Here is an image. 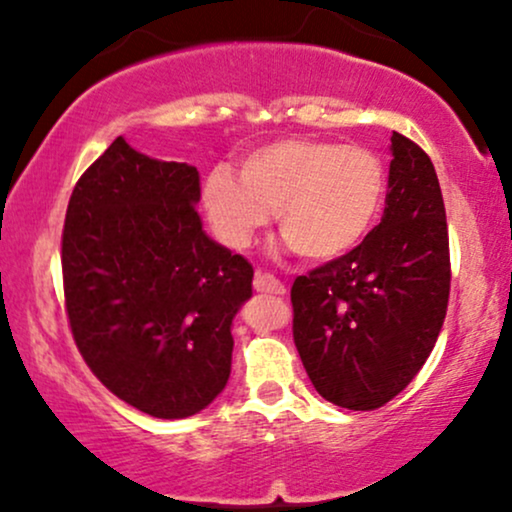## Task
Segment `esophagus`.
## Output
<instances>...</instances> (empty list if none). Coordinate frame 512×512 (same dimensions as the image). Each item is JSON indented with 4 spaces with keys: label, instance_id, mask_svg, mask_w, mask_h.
<instances>
[{
    "label": "esophagus",
    "instance_id": "esophagus-1",
    "mask_svg": "<svg viewBox=\"0 0 512 512\" xmlns=\"http://www.w3.org/2000/svg\"><path fill=\"white\" fill-rule=\"evenodd\" d=\"M252 284H255V291L269 293V296H284L286 293V286L281 284L274 274H267V272H257Z\"/></svg>",
    "mask_w": 512,
    "mask_h": 512
}]
</instances>
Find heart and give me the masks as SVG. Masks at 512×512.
<instances>
[{"mask_svg": "<svg viewBox=\"0 0 512 512\" xmlns=\"http://www.w3.org/2000/svg\"><path fill=\"white\" fill-rule=\"evenodd\" d=\"M385 166L361 144L281 139L231 170L209 173L202 187L207 216L228 248H245L276 211L286 245L313 262L351 252L383 209Z\"/></svg>", "mask_w": 512, "mask_h": 512, "instance_id": "obj_1", "label": "heart"}]
</instances>
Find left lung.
Wrapping results in <instances>:
<instances>
[{
  "label": "left lung",
  "mask_w": 512,
  "mask_h": 512,
  "mask_svg": "<svg viewBox=\"0 0 512 512\" xmlns=\"http://www.w3.org/2000/svg\"><path fill=\"white\" fill-rule=\"evenodd\" d=\"M385 211L346 255L291 286L293 342L315 390L370 411L419 373L448 313L450 243L431 158L392 134Z\"/></svg>",
  "instance_id": "left-lung-1"
}]
</instances>
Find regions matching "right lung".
I'll return each instance as SVG.
<instances>
[{
	"label": "right lung",
	"mask_w": 512,
	"mask_h": 512,
	"mask_svg": "<svg viewBox=\"0 0 512 512\" xmlns=\"http://www.w3.org/2000/svg\"><path fill=\"white\" fill-rule=\"evenodd\" d=\"M199 173L117 137L84 170L62 231L64 310L101 383L156 419L197 414L231 375L252 264L202 231Z\"/></svg>",
	"instance_id": "obj_1"
}]
</instances>
